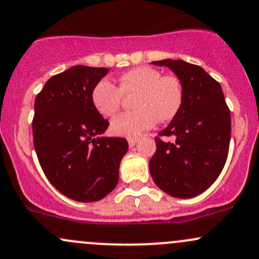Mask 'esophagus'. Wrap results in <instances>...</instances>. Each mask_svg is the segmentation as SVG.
Here are the masks:
<instances>
[{
    "label": "esophagus",
    "instance_id": "obj_1",
    "mask_svg": "<svg viewBox=\"0 0 259 259\" xmlns=\"http://www.w3.org/2000/svg\"><path fill=\"white\" fill-rule=\"evenodd\" d=\"M127 143H129L130 148H133V146H134L135 144L138 143V139L137 138H129V139H127Z\"/></svg>",
    "mask_w": 259,
    "mask_h": 259
}]
</instances>
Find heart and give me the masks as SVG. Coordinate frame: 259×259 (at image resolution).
I'll use <instances>...</instances> for the list:
<instances>
[{
    "label": "heart",
    "mask_w": 259,
    "mask_h": 259,
    "mask_svg": "<svg viewBox=\"0 0 259 259\" xmlns=\"http://www.w3.org/2000/svg\"><path fill=\"white\" fill-rule=\"evenodd\" d=\"M122 95L133 98L135 110L122 113L111 120L110 130L116 137L137 138L151 129L156 120L166 122L178 116L185 102V89L176 75H164L149 65L133 68L118 78V87L100 79L92 91L95 110L113 116L120 108Z\"/></svg>",
    "instance_id": "heart-1"
}]
</instances>
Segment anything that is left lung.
Returning <instances> with one entry per match:
<instances>
[{
  "label": "left lung",
  "mask_w": 259,
  "mask_h": 259,
  "mask_svg": "<svg viewBox=\"0 0 259 259\" xmlns=\"http://www.w3.org/2000/svg\"><path fill=\"white\" fill-rule=\"evenodd\" d=\"M168 67L182 81L185 102L176 118L155 138L156 151L149 162L159 189L179 198L202 194L219 175L228 156L231 113L221 84L205 69L187 62H152ZM161 136L174 137L165 142Z\"/></svg>",
  "instance_id": "1"
}]
</instances>
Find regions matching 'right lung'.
I'll return each instance as SVG.
<instances>
[{
  "label": "right lung",
  "mask_w": 259,
  "mask_h": 259,
  "mask_svg": "<svg viewBox=\"0 0 259 259\" xmlns=\"http://www.w3.org/2000/svg\"><path fill=\"white\" fill-rule=\"evenodd\" d=\"M108 72L74 65L50 78L34 100L32 130L40 167L61 194L79 202L99 201L115 189L129 148L124 138H95L109 121L95 110L91 94Z\"/></svg>",
  "instance_id": "obj_1"
}]
</instances>
